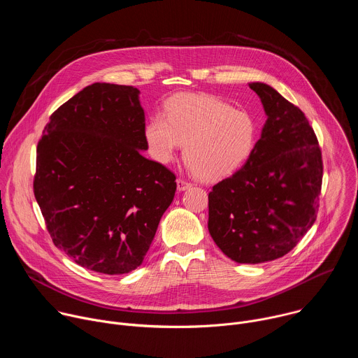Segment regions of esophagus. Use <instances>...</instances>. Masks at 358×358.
Instances as JSON below:
<instances>
[{"label":"esophagus","mask_w":358,"mask_h":358,"mask_svg":"<svg viewBox=\"0 0 358 358\" xmlns=\"http://www.w3.org/2000/svg\"><path fill=\"white\" fill-rule=\"evenodd\" d=\"M191 187V182L189 181H187V180H184V178H178L177 180V188H178V191H184V189H187V188H189Z\"/></svg>","instance_id":"1"}]
</instances>
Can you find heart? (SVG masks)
<instances>
[{
    "label": "heart",
    "instance_id": "heart-1",
    "mask_svg": "<svg viewBox=\"0 0 358 358\" xmlns=\"http://www.w3.org/2000/svg\"><path fill=\"white\" fill-rule=\"evenodd\" d=\"M257 122L242 109L211 94L170 97L164 115H152L144 129L151 157L170 163L182 144L188 167L202 180L217 181L241 169L257 143Z\"/></svg>",
    "mask_w": 358,
    "mask_h": 358
}]
</instances>
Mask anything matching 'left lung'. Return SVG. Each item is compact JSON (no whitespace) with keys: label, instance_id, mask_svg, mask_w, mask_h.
<instances>
[{"label":"left lung","instance_id":"obj_1","mask_svg":"<svg viewBox=\"0 0 358 358\" xmlns=\"http://www.w3.org/2000/svg\"><path fill=\"white\" fill-rule=\"evenodd\" d=\"M268 120L242 169L208 194V231L238 264L282 258L317 218L322 150L304 113L265 83H249Z\"/></svg>","mask_w":358,"mask_h":358}]
</instances>
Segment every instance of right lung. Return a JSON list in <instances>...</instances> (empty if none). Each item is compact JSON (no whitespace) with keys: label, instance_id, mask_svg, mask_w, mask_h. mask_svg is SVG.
<instances>
[{"label":"right lung","instance_id":"obj_1","mask_svg":"<svg viewBox=\"0 0 358 358\" xmlns=\"http://www.w3.org/2000/svg\"><path fill=\"white\" fill-rule=\"evenodd\" d=\"M138 89L93 83L49 117L34 194L57 248L105 275L138 268L174 198L176 174L145 159Z\"/></svg>","mask_w":358,"mask_h":358}]
</instances>
